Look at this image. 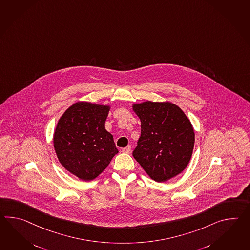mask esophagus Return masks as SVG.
Here are the masks:
<instances>
[{
    "mask_svg": "<svg viewBox=\"0 0 250 250\" xmlns=\"http://www.w3.org/2000/svg\"><path fill=\"white\" fill-rule=\"evenodd\" d=\"M122 151L124 153L130 154V153H131V151H132V148H131V146H130V145H128V146H126L125 148H123Z\"/></svg>",
    "mask_w": 250,
    "mask_h": 250,
    "instance_id": "1",
    "label": "esophagus"
}]
</instances>
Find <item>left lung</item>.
Masks as SVG:
<instances>
[{
  "label": "left lung",
  "mask_w": 250,
  "mask_h": 250,
  "mask_svg": "<svg viewBox=\"0 0 250 250\" xmlns=\"http://www.w3.org/2000/svg\"><path fill=\"white\" fill-rule=\"evenodd\" d=\"M141 120V136L133 158L157 182H165L188 166L194 145V129L178 105L146 101L133 105Z\"/></svg>",
  "instance_id": "left-lung-1"
}]
</instances>
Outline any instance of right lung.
Instances as JSON below:
<instances>
[{"instance_id":"1","label":"right lung","mask_w":250,"mask_h":250,"mask_svg":"<svg viewBox=\"0 0 250 250\" xmlns=\"http://www.w3.org/2000/svg\"><path fill=\"white\" fill-rule=\"evenodd\" d=\"M109 106L77 102L63 113L54 134V147L62 165L84 180L97 178L118 150L105 129Z\"/></svg>"}]
</instances>
